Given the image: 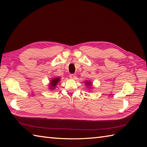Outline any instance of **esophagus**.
Returning a JSON list of instances; mask_svg holds the SVG:
<instances>
[{"mask_svg": "<svg viewBox=\"0 0 147 147\" xmlns=\"http://www.w3.org/2000/svg\"><path fill=\"white\" fill-rule=\"evenodd\" d=\"M76 74H69V78H71V79H74V78H76Z\"/></svg>", "mask_w": 147, "mask_h": 147, "instance_id": "obj_1", "label": "esophagus"}]
</instances>
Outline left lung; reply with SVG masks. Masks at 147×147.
I'll return each instance as SVG.
<instances>
[{
  "mask_svg": "<svg viewBox=\"0 0 147 147\" xmlns=\"http://www.w3.org/2000/svg\"><path fill=\"white\" fill-rule=\"evenodd\" d=\"M85 84H86L87 86H88V87H90V86L92 85V83H91L90 82H85Z\"/></svg>",
  "mask_w": 147,
  "mask_h": 147,
  "instance_id": "1",
  "label": "left lung"
}]
</instances>
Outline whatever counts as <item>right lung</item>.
Instances as JSON below:
<instances>
[{
  "label": "right lung",
  "instance_id": "add662e5",
  "mask_svg": "<svg viewBox=\"0 0 147 147\" xmlns=\"http://www.w3.org/2000/svg\"><path fill=\"white\" fill-rule=\"evenodd\" d=\"M59 81H60V78H59V77L55 78L52 79L51 80V82H50V85H49L50 89L54 90L55 88V86H57L58 83L59 82Z\"/></svg>",
  "mask_w": 147,
  "mask_h": 147
}]
</instances>
